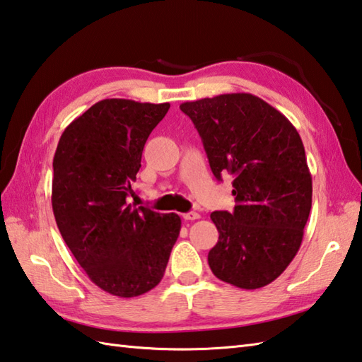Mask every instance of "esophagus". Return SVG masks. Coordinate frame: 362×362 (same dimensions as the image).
Wrapping results in <instances>:
<instances>
[{
  "label": "esophagus",
  "mask_w": 362,
  "mask_h": 362,
  "mask_svg": "<svg viewBox=\"0 0 362 362\" xmlns=\"http://www.w3.org/2000/svg\"><path fill=\"white\" fill-rule=\"evenodd\" d=\"M201 218V214L196 213V211H189V213H183V219L185 221H196Z\"/></svg>",
  "instance_id": "esophagus-1"
}]
</instances>
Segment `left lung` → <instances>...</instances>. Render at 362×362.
I'll return each instance as SVG.
<instances>
[{"mask_svg":"<svg viewBox=\"0 0 362 362\" xmlns=\"http://www.w3.org/2000/svg\"><path fill=\"white\" fill-rule=\"evenodd\" d=\"M218 180L232 174L235 210L214 211L219 232L211 272L241 289L272 283L303 240L313 199L305 148L291 121L250 93L183 103Z\"/></svg>","mask_w":362,"mask_h":362,"instance_id":"left-lung-1","label":"left lung"}]
</instances>
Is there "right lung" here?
I'll list each match as a JSON object with an SVG mask.
<instances>
[{"mask_svg": "<svg viewBox=\"0 0 362 362\" xmlns=\"http://www.w3.org/2000/svg\"><path fill=\"white\" fill-rule=\"evenodd\" d=\"M168 110V103L103 99L64 130L54 153L59 232L88 279L112 296L156 288L180 233L179 214L126 202L146 140Z\"/></svg>", "mask_w": 362, "mask_h": 362, "instance_id": "add662e5", "label": "right lung"}]
</instances>
